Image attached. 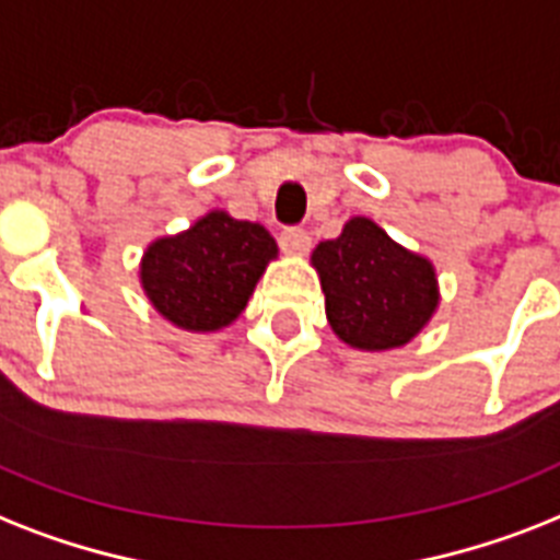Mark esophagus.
I'll return each instance as SVG.
<instances>
[{"mask_svg": "<svg viewBox=\"0 0 560 560\" xmlns=\"http://www.w3.org/2000/svg\"><path fill=\"white\" fill-rule=\"evenodd\" d=\"M281 249L288 253V256H304L307 249H311V235L299 230V226H290L281 233Z\"/></svg>", "mask_w": 560, "mask_h": 560, "instance_id": "1", "label": "esophagus"}]
</instances>
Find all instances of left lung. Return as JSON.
I'll return each instance as SVG.
<instances>
[{
	"mask_svg": "<svg viewBox=\"0 0 560 560\" xmlns=\"http://www.w3.org/2000/svg\"><path fill=\"white\" fill-rule=\"evenodd\" d=\"M327 322L348 348L380 353L402 348L440 307L438 270L365 215L313 249Z\"/></svg>",
	"mask_w": 560,
	"mask_h": 560,
	"instance_id": "left-lung-1",
	"label": "left lung"
}]
</instances>
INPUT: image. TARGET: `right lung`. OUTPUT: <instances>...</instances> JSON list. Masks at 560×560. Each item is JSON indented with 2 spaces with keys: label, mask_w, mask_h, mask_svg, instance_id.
Returning <instances> with one entry per match:
<instances>
[{
  "label": "right lung",
  "mask_w": 560,
  "mask_h": 560,
  "mask_svg": "<svg viewBox=\"0 0 560 560\" xmlns=\"http://www.w3.org/2000/svg\"><path fill=\"white\" fill-rule=\"evenodd\" d=\"M272 258L279 247L265 226L212 209L184 233L149 244L140 288L166 322L212 334L244 313Z\"/></svg>",
  "instance_id": "1"
}]
</instances>
